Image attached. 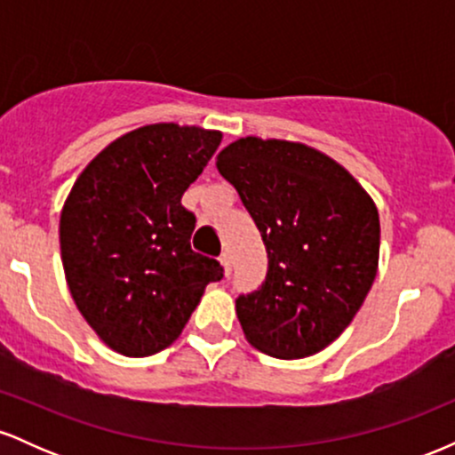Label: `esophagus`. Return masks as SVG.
<instances>
[{"instance_id": "34e87169", "label": "esophagus", "mask_w": 455, "mask_h": 455, "mask_svg": "<svg viewBox=\"0 0 455 455\" xmlns=\"http://www.w3.org/2000/svg\"><path fill=\"white\" fill-rule=\"evenodd\" d=\"M220 265L224 267V274H231V254L228 252H222V257H220Z\"/></svg>"}]
</instances>
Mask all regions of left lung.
Returning a JSON list of instances; mask_svg holds the SVG:
<instances>
[{"instance_id":"1","label":"left lung","mask_w":455,"mask_h":455,"mask_svg":"<svg viewBox=\"0 0 455 455\" xmlns=\"http://www.w3.org/2000/svg\"><path fill=\"white\" fill-rule=\"evenodd\" d=\"M267 248L263 286L235 301L245 340L278 359L310 357L351 325L379 271L372 196L299 140L243 137L216 156Z\"/></svg>"}]
</instances>
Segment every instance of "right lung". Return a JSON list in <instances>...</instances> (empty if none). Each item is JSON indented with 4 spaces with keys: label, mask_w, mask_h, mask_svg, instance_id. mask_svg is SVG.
Listing matches in <instances>:
<instances>
[{
    "label": "right lung",
    "mask_w": 455,
    "mask_h": 455,
    "mask_svg": "<svg viewBox=\"0 0 455 455\" xmlns=\"http://www.w3.org/2000/svg\"><path fill=\"white\" fill-rule=\"evenodd\" d=\"M220 130L148 124L93 158L68 192L60 248L72 299L100 340L148 357L180 338L218 260L190 248L181 195L203 173Z\"/></svg>",
    "instance_id": "1"
}]
</instances>
